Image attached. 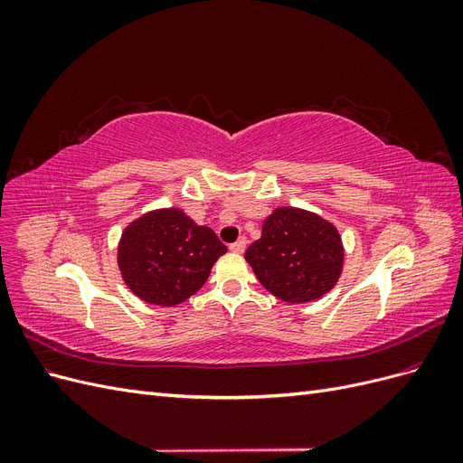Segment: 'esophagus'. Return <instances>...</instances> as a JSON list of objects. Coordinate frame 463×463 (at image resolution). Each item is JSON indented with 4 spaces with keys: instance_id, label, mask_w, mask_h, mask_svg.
Returning <instances> with one entry per match:
<instances>
[{
    "instance_id": "1",
    "label": "esophagus",
    "mask_w": 463,
    "mask_h": 463,
    "mask_svg": "<svg viewBox=\"0 0 463 463\" xmlns=\"http://www.w3.org/2000/svg\"><path fill=\"white\" fill-rule=\"evenodd\" d=\"M245 247H247V240H245V237H240V240L230 245V250H232V253L241 255L243 250H245Z\"/></svg>"
}]
</instances>
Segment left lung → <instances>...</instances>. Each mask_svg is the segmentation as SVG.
Returning <instances> with one entry per match:
<instances>
[{
	"label": "left lung",
	"instance_id": "obj_1",
	"mask_svg": "<svg viewBox=\"0 0 463 463\" xmlns=\"http://www.w3.org/2000/svg\"><path fill=\"white\" fill-rule=\"evenodd\" d=\"M345 249L338 228L298 206H278L262 222L245 260L259 282L286 303H311L338 284Z\"/></svg>",
	"mask_w": 463,
	"mask_h": 463
}]
</instances>
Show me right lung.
Here are the masks:
<instances>
[{
	"instance_id": "add662e5",
	"label": "right lung",
	"mask_w": 463,
	"mask_h": 463,
	"mask_svg": "<svg viewBox=\"0 0 463 463\" xmlns=\"http://www.w3.org/2000/svg\"><path fill=\"white\" fill-rule=\"evenodd\" d=\"M226 250L213 230L194 223L181 208L167 206L148 210L125 226L118 266L138 299L175 307L204 286Z\"/></svg>"
}]
</instances>
